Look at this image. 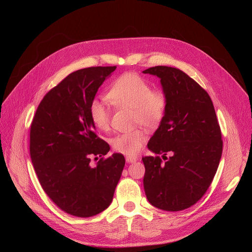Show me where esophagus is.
Wrapping results in <instances>:
<instances>
[{"label": "esophagus", "mask_w": 252, "mask_h": 252, "mask_svg": "<svg viewBox=\"0 0 252 252\" xmlns=\"http://www.w3.org/2000/svg\"><path fill=\"white\" fill-rule=\"evenodd\" d=\"M137 159H138L137 157H128V156H127V157L126 158V160L127 162H135Z\"/></svg>", "instance_id": "esophagus-1"}]
</instances>
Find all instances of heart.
Here are the masks:
<instances>
[{"instance_id":"1","label":"heart","mask_w":252,"mask_h":252,"mask_svg":"<svg viewBox=\"0 0 252 252\" xmlns=\"http://www.w3.org/2000/svg\"><path fill=\"white\" fill-rule=\"evenodd\" d=\"M106 97L118 109L132 110V125L143 126L150 130L160 126L168 102L163 91L153 90L147 80L134 73H125L115 79L107 89ZM90 116L96 128L109 129L112 116L109 102L94 99L90 104ZM147 138V131L137 127L116 134L111 139V145L115 152L132 157L139 153Z\"/></svg>"}]
</instances>
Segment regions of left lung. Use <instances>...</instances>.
Masks as SVG:
<instances>
[{"label": "left lung", "mask_w": 252, "mask_h": 252, "mask_svg": "<svg viewBox=\"0 0 252 252\" xmlns=\"http://www.w3.org/2000/svg\"><path fill=\"white\" fill-rule=\"evenodd\" d=\"M142 73L160 79L168 99L164 120L148 143L158 156L141 158L143 188L154 206L184 210L204 195L217 173L222 154L220 126L209 94L185 71L157 65Z\"/></svg>", "instance_id": "left-lung-1"}]
</instances>
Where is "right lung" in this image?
<instances>
[{"label": "right lung", "mask_w": 252, "mask_h": 252, "mask_svg": "<svg viewBox=\"0 0 252 252\" xmlns=\"http://www.w3.org/2000/svg\"><path fill=\"white\" fill-rule=\"evenodd\" d=\"M114 66L74 71L50 90L33 116L30 155L39 182L53 202L77 218H91L111 204L126 159L109 153L90 116V104ZM100 156L94 166L90 158Z\"/></svg>", "instance_id": "obj_1"}]
</instances>
